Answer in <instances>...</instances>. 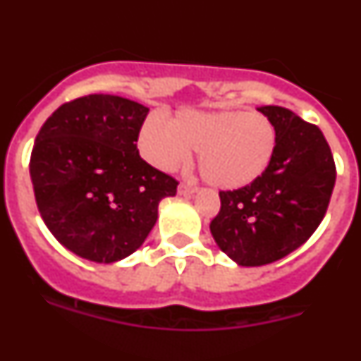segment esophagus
<instances>
[{
    "mask_svg": "<svg viewBox=\"0 0 361 361\" xmlns=\"http://www.w3.org/2000/svg\"><path fill=\"white\" fill-rule=\"evenodd\" d=\"M195 191H197V186H193L191 183L178 184V193H180V195H193Z\"/></svg>",
    "mask_w": 361,
    "mask_h": 361,
    "instance_id": "1",
    "label": "esophagus"
}]
</instances>
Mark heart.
<instances>
[{"label": "heart", "instance_id": "1", "mask_svg": "<svg viewBox=\"0 0 361 361\" xmlns=\"http://www.w3.org/2000/svg\"><path fill=\"white\" fill-rule=\"evenodd\" d=\"M275 146V126L258 111H180L171 123L153 116L141 130L142 152L161 170H175L197 149L204 180L224 190L257 180Z\"/></svg>", "mask_w": 361, "mask_h": 361}]
</instances>
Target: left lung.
<instances>
[{"mask_svg":"<svg viewBox=\"0 0 361 361\" xmlns=\"http://www.w3.org/2000/svg\"><path fill=\"white\" fill-rule=\"evenodd\" d=\"M273 123V159L257 180L220 191V212L209 229L216 245L238 266L280 260L320 226L334 180L333 153L317 124L282 106H260Z\"/></svg>","mask_w":361,"mask_h":361,"instance_id":"left-lung-1","label":"left lung"}]
</instances>
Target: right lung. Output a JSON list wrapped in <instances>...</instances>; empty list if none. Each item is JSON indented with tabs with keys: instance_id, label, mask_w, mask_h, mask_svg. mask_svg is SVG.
Segmentation results:
<instances>
[{
	"instance_id": "obj_1",
	"label": "right lung",
	"mask_w": 361,
	"mask_h": 361,
	"mask_svg": "<svg viewBox=\"0 0 361 361\" xmlns=\"http://www.w3.org/2000/svg\"><path fill=\"white\" fill-rule=\"evenodd\" d=\"M148 108L92 94L61 104L44 121L30 155L37 209L59 244L99 264L137 251L157 222L159 202L177 180L137 149Z\"/></svg>"
}]
</instances>
